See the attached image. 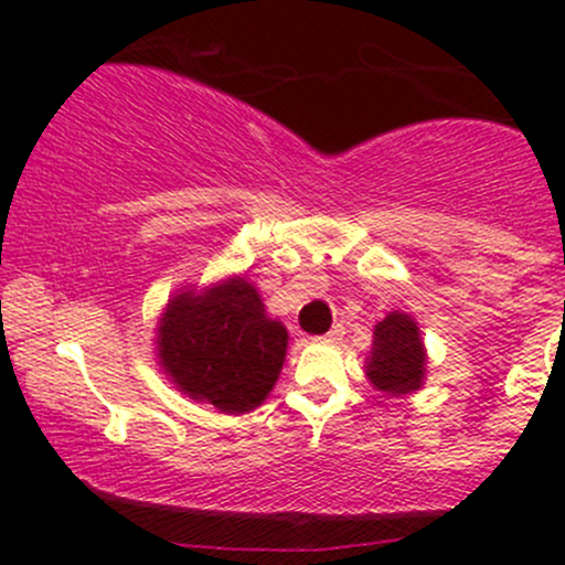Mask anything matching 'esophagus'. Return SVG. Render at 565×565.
Here are the masks:
<instances>
[{"mask_svg":"<svg viewBox=\"0 0 565 565\" xmlns=\"http://www.w3.org/2000/svg\"><path fill=\"white\" fill-rule=\"evenodd\" d=\"M344 335V324H333L324 335H319V341H339Z\"/></svg>","mask_w":565,"mask_h":565,"instance_id":"1","label":"esophagus"}]
</instances>
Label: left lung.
<instances>
[{
	"mask_svg": "<svg viewBox=\"0 0 565 565\" xmlns=\"http://www.w3.org/2000/svg\"><path fill=\"white\" fill-rule=\"evenodd\" d=\"M426 347L420 328L404 311H391L374 324L372 352L366 358V377L388 396L420 391L426 380Z\"/></svg>",
	"mask_w": 565,
	"mask_h": 565,
	"instance_id": "left-lung-1",
	"label": "left lung"
}]
</instances>
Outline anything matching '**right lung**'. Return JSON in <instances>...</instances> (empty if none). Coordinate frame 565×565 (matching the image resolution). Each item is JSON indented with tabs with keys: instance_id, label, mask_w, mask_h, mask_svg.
<instances>
[{
	"instance_id": "right-lung-1",
	"label": "right lung",
	"mask_w": 565,
	"mask_h": 565,
	"mask_svg": "<svg viewBox=\"0 0 565 565\" xmlns=\"http://www.w3.org/2000/svg\"><path fill=\"white\" fill-rule=\"evenodd\" d=\"M289 333L267 317L262 295L246 276L204 289L180 287L156 328L161 372L188 398L226 415L256 409L276 385Z\"/></svg>"
}]
</instances>
